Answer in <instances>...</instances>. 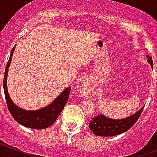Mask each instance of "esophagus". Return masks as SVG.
<instances>
[{
  "mask_svg": "<svg viewBox=\"0 0 157 157\" xmlns=\"http://www.w3.org/2000/svg\"><path fill=\"white\" fill-rule=\"evenodd\" d=\"M90 90H89V86L87 82H84L82 85V92L83 94L86 95H88L90 94Z\"/></svg>",
  "mask_w": 157,
  "mask_h": 157,
  "instance_id": "obj_1",
  "label": "esophagus"
}]
</instances>
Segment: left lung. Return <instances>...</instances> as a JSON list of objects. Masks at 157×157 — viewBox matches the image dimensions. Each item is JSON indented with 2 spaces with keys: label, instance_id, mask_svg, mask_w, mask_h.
Segmentation results:
<instances>
[{
  "label": "left lung",
  "instance_id": "1",
  "mask_svg": "<svg viewBox=\"0 0 157 157\" xmlns=\"http://www.w3.org/2000/svg\"><path fill=\"white\" fill-rule=\"evenodd\" d=\"M147 58H148V62L150 63L152 67L153 62H152V56L147 55ZM143 109L144 108H142L134 115L123 120H112L105 117L103 115H100L93 118V120L90 122L89 127L94 134L98 136L112 137V136L123 134L129 130L130 127H132L134 123L138 121Z\"/></svg>",
  "mask_w": 157,
  "mask_h": 157
}]
</instances>
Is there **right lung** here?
I'll return each instance as SVG.
<instances>
[{"instance_id": "add662e5", "label": "right lung", "mask_w": 157, "mask_h": 157, "mask_svg": "<svg viewBox=\"0 0 157 157\" xmlns=\"http://www.w3.org/2000/svg\"><path fill=\"white\" fill-rule=\"evenodd\" d=\"M14 49H15V47H13V48H12L10 54V57H9L8 63H7L6 67H5L4 82H3L5 100H6L8 111H9L12 117L15 119V120L24 127L32 129H37V130L47 128L56 122L58 116L61 113L62 110L67 102L71 88L68 87V88L65 89L63 93L52 104H50V105H48V107H45L42 109H40V110L26 111L16 106V105H14L13 102L11 101V98H9L6 84L8 67H9L11 60H12Z\"/></svg>"}]
</instances>
